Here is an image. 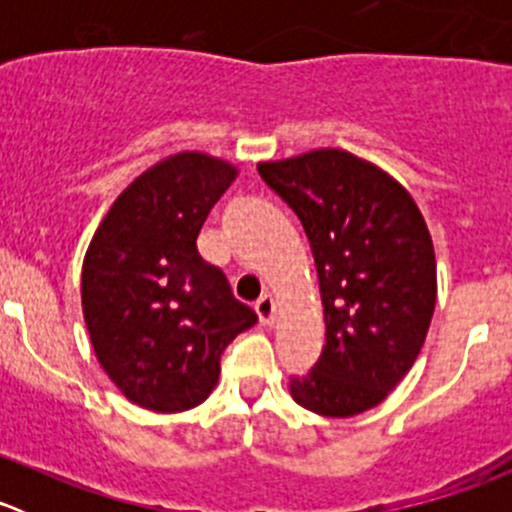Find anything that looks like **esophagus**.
<instances>
[{
    "label": "esophagus",
    "instance_id": "1",
    "mask_svg": "<svg viewBox=\"0 0 512 512\" xmlns=\"http://www.w3.org/2000/svg\"><path fill=\"white\" fill-rule=\"evenodd\" d=\"M255 314H257V319H260L262 327H272V324H275V319H277V304H275V299H272L270 294H265V297L257 299Z\"/></svg>",
    "mask_w": 512,
    "mask_h": 512
}]
</instances>
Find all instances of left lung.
<instances>
[{"instance_id":"left-lung-1","label":"left lung","mask_w":512,"mask_h":512,"mask_svg":"<svg viewBox=\"0 0 512 512\" xmlns=\"http://www.w3.org/2000/svg\"><path fill=\"white\" fill-rule=\"evenodd\" d=\"M307 232L324 307V349L289 394L319 416L379 406L414 366L436 307V252L409 190L342 148L257 163Z\"/></svg>"}]
</instances>
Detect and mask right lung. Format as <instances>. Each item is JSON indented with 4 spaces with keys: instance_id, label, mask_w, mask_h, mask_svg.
Returning a JSON list of instances; mask_svg holds the SVG:
<instances>
[{
    "instance_id": "obj_1",
    "label": "right lung",
    "mask_w": 512,
    "mask_h": 512,
    "mask_svg": "<svg viewBox=\"0 0 512 512\" xmlns=\"http://www.w3.org/2000/svg\"><path fill=\"white\" fill-rule=\"evenodd\" d=\"M237 173L200 151L158 160L121 190L91 237L81 267L91 347L141 409L175 414L203 404L218 384L220 354L257 322L195 247Z\"/></svg>"
}]
</instances>
